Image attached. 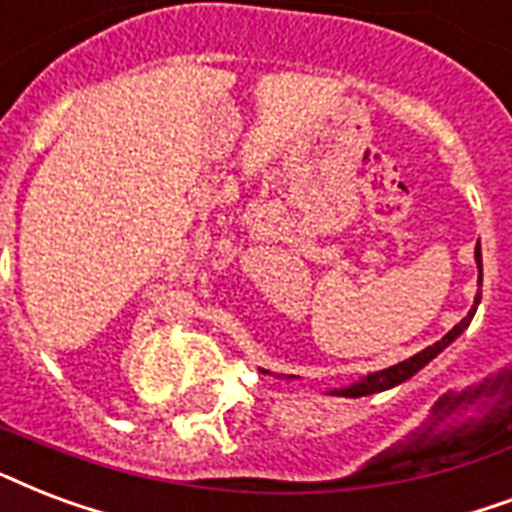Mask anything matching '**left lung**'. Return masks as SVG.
<instances>
[{
    "label": "left lung",
    "mask_w": 512,
    "mask_h": 512,
    "mask_svg": "<svg viewBox=\"0 0 512 512\" xmlns=\"http://www.w3.org/2000/svg\"><path fill=\"white\" fill-rule=\"evenodd\" d=\"M475 263H478V287H481L483 282V260H481V244H475ZM478 303H481V292L475 295V303L473 308H470V314L459 322V325L454 327V330H448L443 338H440L438 343H432V346H427L424 351H419V354H413V357H408V360L397 362V365H392V368L386 370H378V373H368L365 378H360V381H354L351 386H343V389H333V395L338 397H365V395H376V392H384V389H392V386L403 384V381H408L411 376H416L424 365H429V362L438 357L440 351L446 349L448 343H454L459 335L467 330V325L473 322L475 317V308H478Z\"/></svg>",
    "instance_id": "obj_1"
}]
</instances>
